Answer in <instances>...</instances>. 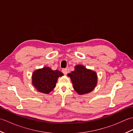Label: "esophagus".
<instances>
[{"label": "esophagus", "instance_id": "1", "mask_svg": "<svg viewBox=\"0 0 133 133\" xmlns=\"http://www.w3.org/2000/svg\"><path fill=\"white\" fill-rule=\"evenodd\" d=\"M62 72L63 73L64 75H66L67 74V70L66 69H64L62 70Z\"/></svg>", "mask_w": 133, "mask_h": 133}]
</instances>
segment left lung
<instances>
[{"label":"left lung","instance_id":"8db88e82","mask_svg":"<svg viewBox=\"0 0 133 133\" xmlns=\"http://www.w3.org/2000/svg\"><path fill=\"white\" fill-rule=\"evenodd\" d=\"M74 69V71L67 74V76L71 79L75 91L79 95L86 94L93 91L98 82L96 72L81 64L75 66Z\"/></svg>","mask_w":133,"mask_h":133}]
</instances>
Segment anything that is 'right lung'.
<instances>
[{"instance_id": "right-lung-1", "label": "right lung", "mask_w": 133, "mask_h": 133, "mask_svg": "<svg viewBox=\"0 0 133 133\" xmlns=\"http://www.w3.org/2000/svg\"><path fill=\"white\" fill-rule=\"evenodd\" d=\"M63 75V73L59 70H53L46 66L33 72L32 84L38 91L49 94L55 87L58 78Z\"/></svg>"}]
</instances>
